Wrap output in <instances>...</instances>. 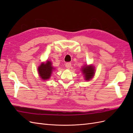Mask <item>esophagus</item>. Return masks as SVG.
<instances>
[{
  "mask_svg": "<svg viewBox=\"0 0 133 133\" xmlns=\"http://www.w3.org/2000/svg\"><path fill=\"white\" fill-rule=\"evenodd\" d=\"M71 64L70 63H66L65 64V67L67 68V69H69V68L71 67Z\"/></svg>",
  "mask_w": 133,
  "mask_h": 133,
  "instance_id": "esophagus-1",
  "label": "esophagus"
}]
</instances>
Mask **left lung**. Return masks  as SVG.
Returning a JSON list of instances; mask_svg holds the SVG:
<instances>
[{
	"instance_id": "1",
	"label": "left lung",
	"mask_w": 133,
	"mask_h": 133,
	"mask_svg": "<svg viewBox=\"0 0 133 133\" xmlns=\"http://www.w3.org/2000/svg\"><path fill=\"white\" fill-rule=\"evenodd\" d=\"M94 66L91 65H84L82 69V71L83 73L85 80H90L91 79L95 74Z\"/></svg>"
}]
</instances>
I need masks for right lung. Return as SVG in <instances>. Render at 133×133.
Wrapping results in <instances>:
<instances>
[{
    "mask_svg": "<svg viewBox=\"0 0 133 133\" xmlns=\"http://www.w3.org/2000/svg\"><path fill=\"white\" fill-rule=\"evenodd\" d=\"M38 69V73L42 79L46 80L50 78L52 72L55 68L52 66L51 62L47 60L45 63H42Z\"/></svg>",
    "mask_w": 133,
    "mask_h": 133,
    "instance_id": "add662e5",
    "label": "right lung"
}]
</instances>
